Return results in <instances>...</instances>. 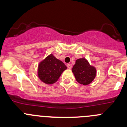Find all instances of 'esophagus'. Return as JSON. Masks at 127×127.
Here are the masks:
<instances>
[{"label":"esophagus","mask_w":127,"mask_h":127,"mask_svg":"<svg viewBox=\"0 0 127 127\" xmlns=\"http://www.w3.org/2000/svg\"><path fill=\"white\" fill-rule=\"evenodd\" d=\"M67 67H68V69H72V65L70 64H67Z\"/></svg>","instance_id":"34e87169"}]
</instances>
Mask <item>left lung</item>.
Masks as SVG:
<instances>
[{"label":"left lung","instance_id":"left-lung-1","mask_svg":"<svg viewBox=\"0 0 127 127\" xmlns=\"http://www.w3.org/2000/svg\"><path fill=\"white\" fill-rule=\"evenodd\" d=\"M72 71L76 81L83 85L90 84L95 79L97 70L95 67L91 65L86 58H82L76 60Z\"/></svg>","mask_w":127,"mask_h":127}]
</instances>
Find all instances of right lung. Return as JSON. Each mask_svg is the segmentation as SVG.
<instances>
[{"instance_id":"1","label":"right lung","mask_w":127,"mask_h":127,"mask_svg":"<svg viewBox=\"0 0 127 127\" xmlns=\"http://www.w3.org/2000/svg\"><path fill=\"white\" fill-rule=\"evenodd\" d=\"M65 69H67L65 65L53 54H50L39 63L37 75L43 83L47 85H52L58 81Z\"/></svg>"}]
</instances>
